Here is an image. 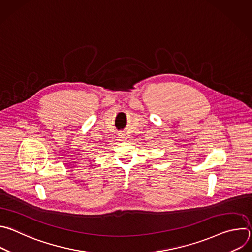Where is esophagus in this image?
<instances>
[{
  "label": "esophagus",
  "instance_id": "obj_1",
  "mask_svg": "<svg viewBox=\"0 0 252 252\" xmlns=\"http://www.w3.org/2000/svg\"><path fill=\"white\" fill-rule=\"evenodd\" d=\"M119 137L122 139V140H126L127 138V135L126 133H120L119 134Z\"/></svg>",
  "mask_w": 252,
  "mask_h": 252
}]
</instances>
